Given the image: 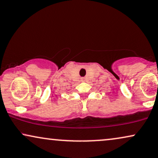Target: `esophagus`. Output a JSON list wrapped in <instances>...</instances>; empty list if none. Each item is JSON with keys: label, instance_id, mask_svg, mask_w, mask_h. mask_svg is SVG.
I'll use <instances>...</instances> for the list:
<instances>
[{"label": "esophagus", "instance_id": "obj_1", "mask_svg": "<svg viewBox=\"0 0 158 158\" xmlns=\"http://www.w3.org/2000/svg\"><path fill=\"white\" fill-rule=\"evenodd\" d=\"M81 81H82V82H85V77H81Z\"/></svg>", "mask_w": 158, "mask_h": 158}]
</instances>
